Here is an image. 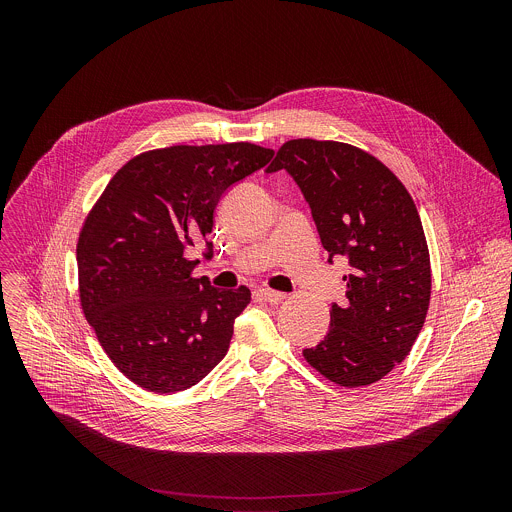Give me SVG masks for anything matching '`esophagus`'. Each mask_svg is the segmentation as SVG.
<instances>
[{"instance_id": "obj_1", "label": "esophagus", "mask_w": 512, "mask_h": 512, "mask_svg": "<svg viewBox=\"0 0 512 512\" xmlns=\"http://www.w3.org/2000/svg\"><path fill=\"white\" fill-rule=\"evenodd\" d=\"M257 296L263 300V302H269V304H279L285 300V294H281V291H275V289H257Z\"/></svg>"}]
</instances>
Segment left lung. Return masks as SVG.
Wrapping results in <instances>:
<instances>
[{
	"mask_svg": "<svg viewBox=\"0 0 512 512\" xmlns=\"http://www.w3.org/2000/svg\"><path fill=\"white\" fill-rule=\"evenodd\" d=\"M285 170L312 208L320 241L350 265L346 302L332 304L324 340L304 350L340 387L389 375L417 340L431 296L421 218L401 180L375 156L342 141L289 139L267 172Z\"/></svg>",
	"mask_w": 512,
	"mask_h": 512,
	"instance_id": "left-lung-1",
	"label": "left lung"
}]
</instances>
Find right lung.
Returning <instances> with one entry per match:
<instances>
[{"instance_id": "1", "label": "right lung", "mask_w": 512, "mask_h": 512, "mask_svg": "<svg viewBox=\"0 0 512 512\" xmlns=\"http://www.w3.org/2000/svg\"><path fill=\"white\" fill-rule=\"evenodd\" d=\"M271 158L247 141L143 152L87 214L77 243L81 308L111 362L145 391H184L225 358L251 291L192 277L198 261L186 249L208 239L227 188ZM204 255L212 257L208 241Z\"/></svg>"}]
</instances>
